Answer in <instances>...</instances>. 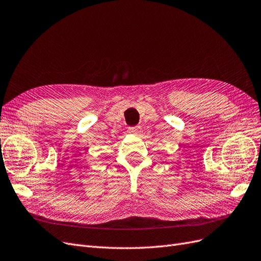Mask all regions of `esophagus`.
<instances>
[{
    "label": "esophagus",
    "instance_id": "obj_1",
    "mask_svg": "<svg viewBox=\"0 0 261 261\" xmlns=\"http://www.w3.org/2000/svg\"><path fill=\"white\" fill-rule=\"evenodd\" d=\"M129 132L138 136V134L141 132V128L139 127V125H138V127H131V128H129Z\"/></svg>",
    "mask_w": 261,
    "mask_h": 261
}]
</instances>
